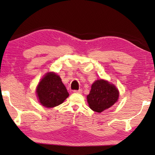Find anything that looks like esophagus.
I'll list each match as a JSON object with an SVG mask.
<instances>
[{"label":"esophagus","mask_w":155,"mask_h":155,"mask_svg":"<svg viewBox=\"0 0 155 155\" xmlns=\"http://www.w3.org/2000/svg\"><path fill=\"white\" fill-rule=\"evenodd\" d=\"M74 92L75 93H82V92H83V90L82 89H79V90H74Z\"/></svg>","instance_id":"esophagus-1"}]
</instances>
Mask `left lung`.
Here are the masks:
<instances>
[{"mask_svg": "<svg viewBox=\"0 0 155 155\" xmlns=\"http://www.w3.org/2000/svg\"><path fill=\"white\" fill-rule=\"evenodd\" d=\"M119 93L113 84L103 79L97 80L92 84L87 102L92 110L97 113L109 108L117 101Z\"/></svg>", "mask_w": 155, "mask_h": 155, "instance_id": "left-lung-1", "label": "left lung"}]
</instances>
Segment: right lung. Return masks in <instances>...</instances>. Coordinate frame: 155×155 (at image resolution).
<instances>
[{
	"label": "right lung",
	"mask_w": 155,
	"mask_h": 155,
	"mask_svg": "<svg viewBox=\"0 0 155 155\" xmlns=\"http://www.w3.org/2000/svg\"><path fill=\"white\" fill-rule=\"evenodd\" d=\"M37 97L42 106L52 108L62 104L68 93L58 75L49 72L42 78L37 88Z\"/></svg>",
	"instance_id": "1"
}]
</instances>
